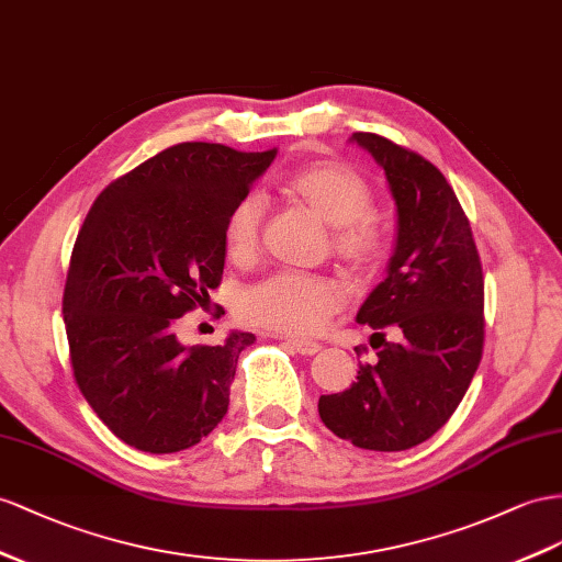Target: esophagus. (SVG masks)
Returning <instances> with one entry per match:
<instances>
[{
  "label": "esophagus",
  "instance_id": "34e87169",
  "mask_svg": "<svg viewBox=\"0 0 562 562\" xmlns=\"http://www.w3.org/2000/svg\"><path fill=\"white\" fill-rule=\"evenodd\" d=\"M284 344H286V347H292L294 351L304 353V356H313V353H318V351H321V344L308 341V339H296V337H290V339H284Z\"/></svg>",
  "mask_w": 562,
  "mask_h": 562
}]
</instances>
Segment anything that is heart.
<instances>
[{
    "label": "heart",
    "mask_w": 562,
    "mask_h": 562,
    "mask_svg": "<svg viewBox=\"0 0 562 562\" xmlns=\"http://www.w3.org/2000/svg\"><path fill=\"white\" fill-rule=\"evenodd\" d=\"M282 192L294 204L329 223V249L353 276H372L386 254L380 223L372 218L370 182L341 161H323L292 172ZM263 206L256 194H244L227 211L223 244L235 263H251L261 251ZM344 304V290L329 278L306 272H278L239 296L241 321L268 333L306 337L318 333Z\"/></svg>",
    "instance_id": "obj_1"
}]
</instances>
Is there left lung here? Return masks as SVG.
I'll return each mask as SVG.
<instances>
[{
	"label": "left lung",
	"mask_w": 562,
	"mask_h": 562,
	"mask_svg": "<svg viewBox=\"0 0 562 562\" xmlns=\"http://www.w3.org/2000/svg\"><path fill=\"white\" fill-rule=\"evenodd\" d=\"M353 139L386 172L398 233L384 282L356 315L382 349L349 390L321 396L318 413L358 449L406 451L449 423L482 361L484 276L468 215L439 168L375 133ZM386 331L400 339L386 342Z\"/></svg>",
	"instance_id": "8db88e82"
}]
</instances>
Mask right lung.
<instances>
[{
    "label": "right lung",
    "mask_w": 562,
    "mask_h": 562,
    "mask_svg": "<svg viewBox=\"0 0 562 562\" xmlns=\"http://www.w3.org/2000/svg\"><path fill=\"white\" fill-rule=\"evenodd\" d=\"M276 154L172 144L113 180L80 227L64 290L70 368L99 420L137 451L190 449L227 413L256 337L182 347L176 329L221 284L225 215Z\"/></svg>",
    "instance_id": "obj_1"
}]
</instances>
